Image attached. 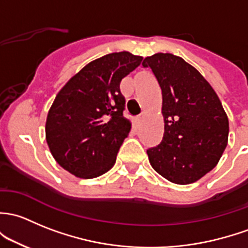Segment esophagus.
Instances as JSON below:
<instances>
[{"label":"esophagus","mask_w":248,"mask_h":248,"mask_svg":"<svg viewBox=\"0 0 248 248\" xmlns=\"http://www.w3.org/2000/svg\"><path fill=\"white\" fill-rule=\"evenodd\" d=\"M141 120H142V114H140L139 116L135 117L134 122H135V124H137V127L140 126V124H141Z\"/></svg>","instance_id":"34e87169"}]
</instances>
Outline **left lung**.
<instances>
[{
  "label": "left lung",
  "instance_id": "1",
  "mask_svg": "<svg viewBox=\"0 0 248 248\" xmlns=\"http://www.w3.org/2000/svg\"><path fill=\"white\" fill-rule=\"evenodd\" d=\"M142 66L161 90L165 124L160 144L147 150L151 165L172 183H194L215 168L227 146V114L212 85L181 57L153 54Z\"/></svg>",
  "mask_w": 248,
  "mask_h": 248
}]
</instances>
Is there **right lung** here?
Segmentation results:
<instances>
[{
	"instance_id": "1",
	"label": "right lung",
	"mask_w": 248,
	"mask_h": 248,
	"mask_svg": "<svg viewBox=\"0 0 248 248\" xmlns=\"http://www.w3.org/2000/svg\"><path fill=\"white\" fill-rule=\"evenodd\" d=\"M141 61L129 52L107 54L83 67L59 91L45 129L49 151L62 169L95 178L113 168L131 131L120 83Z\"/></svg>"
}]
</instances>
